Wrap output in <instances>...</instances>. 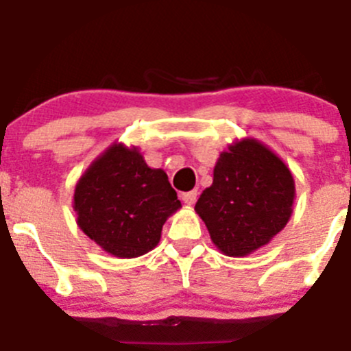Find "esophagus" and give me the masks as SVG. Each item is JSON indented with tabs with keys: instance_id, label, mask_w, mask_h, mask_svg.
<instances>
[{
	"instance_id": "obj_1",
	"label": "esophagus",
	"mask_w": 351,
	"mask_h": 351,
	"mask_svg": "<svg viewBox=\"0 0 351 351\" xmlns=\"http://www.w3.org/2000/svg\"><path fill=\"white\" fill-rule=\"evenodd\" d=\"M196 198H198V191H188L182 195V202L186 203V205H195L196 203Z\"/></svg>"
}]
</instances>
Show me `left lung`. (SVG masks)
I'll use <instances>...</instances> for the list:
<instances>
[{
	"label": "left lung",
	"instance_id": "left-lung-1",
	"mask_svg": "<svg viewBox=\"0 0 351 351\" xmlns=\"http://www.w3.org/2000/svg\"><path fill=\"white\" fill-rule=\"evenodd\" d=\"M295 181L286 163L252 138L229 145L213 169V182L196 202L213 245L228 256L265 246L288 223Z\"/></svg>",
	"mask_w": 351,
	"mask_h": 351
}]
</instances>
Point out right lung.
<instances>
[{
    "instance_id": "1",
    "label": "right lung",
    "mask_w": 351,
    "mask_h": 351,
    "mask_svg": "<svg viewBox=\"0 0 351 351\" xmlns=\"http://www.w3.org/2000/svg\"><path fill=\"white\" fill-rule=\"evenodd\" d=\"M181 202L162 169H152L138 148L110 146L89 165L73 193L77 226L119 258L155 248L165 220Z\"/></svg>"
}]
</instances>
